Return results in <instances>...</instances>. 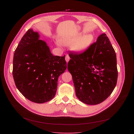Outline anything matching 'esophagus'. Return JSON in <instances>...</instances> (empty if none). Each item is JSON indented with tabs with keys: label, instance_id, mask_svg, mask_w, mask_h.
I'll list each match as a JSON object with an SVG mask.
<instances>
[{
	"label": "esophagus",
	"instance_id": "obj_1",
	"mask_svg": "<svg viewBox=\"0 0 134 134\" xmlns=\"http://www.w3.org/2000/svg\"><path fill=\"white\" fill-rule=\"evenodd\" d=\"M69 59H70V58H69V55H67L66 56V57H65V60H66V61L67 62H68L69 61Z\"/></svg>",
	"mask_w": 134,
	"mask_h": 134
}]
</instances>
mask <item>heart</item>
<instances>
[{"label":"heart","instance_id":"heart-1","mask_svg":"<svg viewBox=\"0 0 134 134\" xmlns=\"http://www.w3.org/2000/svg\"><path fill=\"white\" fill-rule=\"evenodd\" d=\"M80 35H75L74 36L64 38L61 42L64 46L72 45V49L77 53H82L86 51L92 42L93 37L92 35H86L80 37ZM57 44L59 46L61 44L57 41Z\"/></svg>","mask_w":134,"mask_h":134}]
</instances>
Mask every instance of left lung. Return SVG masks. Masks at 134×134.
<instances>
[{
  "label": "left lung",
  "instance_id": "1",
  "mask_svg": "<svg viewBox=\"0 0 134 134\" xmlns=\"http://www.w3.org/2000/svg\"><path fill=\"white\" fill-rule=\"evenodd\" d=\"M69 56L67 68L78 99L88 105L104 101L113 92L118 77L116 55L106 34H101L85 51Z\"/></svg>",
  "mask_w": 134,
  "mask_h": 134
}]
</instances>
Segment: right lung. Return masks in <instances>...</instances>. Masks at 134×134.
<instances>
[{
  "label": "right lung",
  "mask_w": 134,
  "mask_h": 134,
  "mask_svg": "<svg viewBox=\"0 0 134 134\" xmlns=\"http://www.w3.org/2000/svg\"><path fill=\"white\" fill-rule=\"evenodd\" d=\"M38 32L30 29L21 39L13 60V77L29 100L44 103L54 97L59 76L67 68L65 56H54Z\"/></svg>",
  "instance_id": "1"
}]
</instances>
